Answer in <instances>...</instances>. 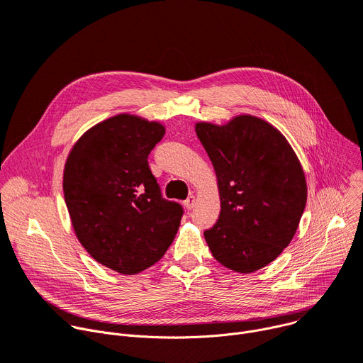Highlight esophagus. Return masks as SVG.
<instances>
[{
  "label": "esophagus",
  "mask_w": 363,
  "mask_h": 363,
  "mask_svg": "<svg viewBox=\"0 0 363 363\" xmlns=\"http://www.w3.org/2000/svg\"><path fill=\"white\" fill-rule=\"evenodd\" d=\"M194 205H196V197H194L193 194H190V196L184 200V208H186L187 211H191V209L194 208Z\"/></svg>",
  "instance_id": "esophagus-1"
}]
</instances>
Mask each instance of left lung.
<instances>
[{
  "instance_id": "obj_1",
  "label": "left lung",
  "mask_w": 363,
  "mask_h": 363,
  "mask_svg": "<svg viewBox=\"0 0 363 363\" xmlns=\"http://www.w3.org/2000/svg\"><path fill=\"white\" fill-rule=\"evenodd\" d=\"M216 172L220 215L205 230L215 259L250 274L272 262L298 228L307 202L300 161L264 119L239 115L226 125L196 124Z\"/></svg>"
}]
</instances>
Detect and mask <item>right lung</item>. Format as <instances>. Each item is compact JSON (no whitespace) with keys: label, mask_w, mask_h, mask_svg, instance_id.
<instances>
[{"label":"right lung","mask_w":363,"mask_h":363,"mask_svg":"<svg viewBox=\"0 0 363 363\" xmlns=\"http://www.w3.org/2000/svg\"><path fill=\"white\" fill-rule=\"evenodd\" d=\"M164 133L158 123L121 113L86 131L66 161L65 202L79 242L121 274L154 265L180 226L182 205L163 197L148 166Z\"/></svg>","instance_id":"right-lung-1"}]
</instances>
